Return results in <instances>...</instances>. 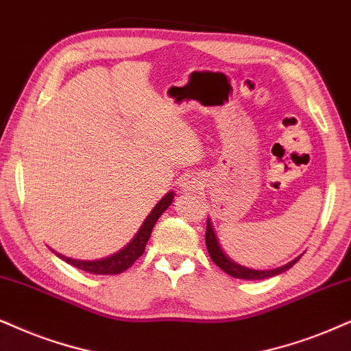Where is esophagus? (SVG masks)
<instances>
[{
    "instance_id": "esophagus-1",
    "label": "esophagus",
    "mask_w": 351,
    "mask_h": 351,
    "mask_svg": "<svg viewBox=\"0 0 351 351\" xmlns=\"http://www.w3.org/2000/svg\"><path fill=\"white\" fill-rule=\"evenodd\" d=\"M199 188V184H196V181H184V183H181V191L186 194H189L191 191H196Z\"/></svg>"
}]
</instances>
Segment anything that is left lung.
<instances>
[{
    "label": "left lung",
    "instance_id": "1",
    "mask_svg": "<svg viewBox=\"0 0 351 351\" xmlns=\"http://www.w3.org/2000/svg\"><path fill=\"white\" fill-rule=\"evenodd\" d=\"M206 246H207V251H208V256H210V259L214 261V263L219 265L223 272H227L228 275H232V277H234V278H245V280H263V278L274 277V275H278V274L285 272V270H288L290 267H293V265L298 263V259H300V257H296L295 261H291V263L283 265V267H278L274 270H254V269L243 267V265H238L237 263H233V261L230 259V257L225 254L223 251H221V247L219 246V241H217L214 228H212L210 220H207Z\"/></svg>",
    "mask_w": 351,
    "mask_h": 351
}]
</instances>
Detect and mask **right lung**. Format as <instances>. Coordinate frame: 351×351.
<instances>
[{"label":"right lung","mask_w":351,"mask_h":351,"mask_svg":"<svg viewBox=\"0 0 351 351\" xmlns=\"http://www.w3.org/2000/svg\"><path fill=\"white\" fill-rule=\"evenodd\" d=\"M171 201H173V193H168L167 196L154 207V210L150 212V215L145 219L144 225L141 227L139 232H137L134 239H132V241L126 247H124V250L117 252V254L106 257V259H100V261H76V259H69V257H64L61 254H58V256H60L63 261H66L68 264L74 265V267L86 270V272H90V274H97V275L121 274L126 269H130L131 265L144 254L145 245H147L154 225L157 223L158 217H160L163 212L167 210L168 206L171 204Z\"/></svg>","instance_id":"right-lung-1"}]
</instances>
